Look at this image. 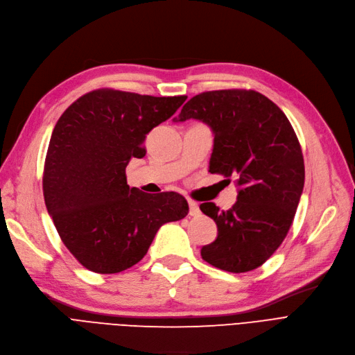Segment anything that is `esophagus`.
Listing matches in <instances>:
<instances>
[{
    "label": "esophagus",
    "mask_w": 355,
    "mask_h": 355,
    "mask_svg": "<svg viewBox=\"0 0 355 355\" xmlns=\"http://www.w3.org/2000/svg\"><path fill=\"white\" fill-rule=\"evenodd\" d=\"M188 204H189V216H192V217H198V216L201 214V209H200V207H198V204H196V202L189 201Z\"/></svg>",
    "instance_id": "obj_1"
}]
</instances>
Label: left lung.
<instances>
[{"instance_id": "obj_1", "label": "left lung", "mask_w": 355, "mask_h": 355, "mask_svg": "<svg viewBox=\"0 0 355 355\" xmlns=\"http://www.w3.org/2000/svg\"><path fill=\"white\" fill-rule=\"evenodd\" d=\"M188 119L207 123L214 134L209 172L234 176L240 187L230 209L200 205L218 229L201 257L223 271H252L286 239L300 202L304 162L299 139L284 112L253 90L196 94L173 121Z\"/></svg>"}]
</instances>
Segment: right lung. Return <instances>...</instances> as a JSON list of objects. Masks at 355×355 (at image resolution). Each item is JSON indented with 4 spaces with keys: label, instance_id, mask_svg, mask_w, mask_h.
Wrapping results in <instances>:
<instances>
[{
    "label": "right lung",
    "instance_id": "right-lung-1",
    "mask_svg": "<svg viewBox=\"0 0 355 355\" xmlns=\"http://www.w3.org/2000/svg\"><path fill=\"white\" fill-rule=\"evenodd\" d=\"M185 101L101 89L77 98L56 122L44 170L45 204L67 249L90 271L131 268L163 224L187 217L182 195L153 196L130 188L125 176L130 160L146 155L147 134Z\"/></svg>",
    "mask_w": 355,
    "mask_h": 355
}]
</instances>
